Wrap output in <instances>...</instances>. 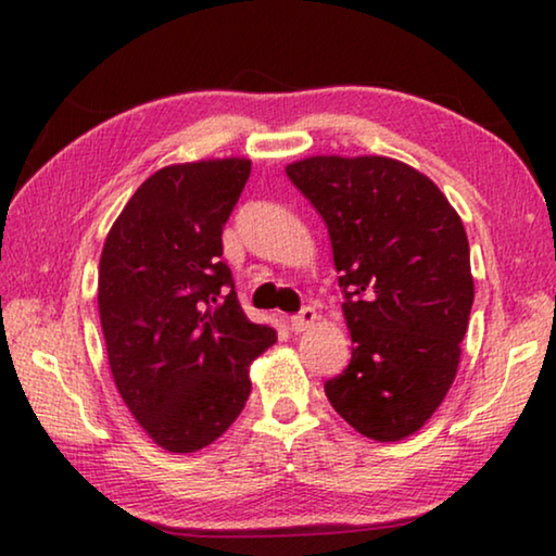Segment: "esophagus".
Listing matches in <instances>:
<instances>
[{
  "label": "esophagus",
  "instance_id": "34e87169",
  "mask_svg": "<svg viewBox=\"0 0 556 556\" xmlns=\"http://www.w3.org/2000/svg\"><path fill=\"white\" fill-rule=\"evenodd\" d=\"M314 324H316V312L312 306H304L299 314L289 318V326H291V331H294V333L308 331V328H312Z\"/></svg>",
  "mask_w": 556,
  "mask_h": 556
}]
</instances>
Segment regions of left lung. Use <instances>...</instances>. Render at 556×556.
<instances>
[{"label": "left lung", "mask_w": 556, "mask_h": 556, "mask_svg": "<svg viewBox=\"0 0 556 556\" xmlns=\"http://www.w3.org/2000/svg\"><path fill=\"white\" fill-rule=\"evenodd\" d=\"M287 176L326 223L345 294L353 355L326 397L363 437H409L458 370L473 306L464 223L431 178L397 159L308 156Z\"/></svg>", "instance_id": "obj_1"}]
</instances>
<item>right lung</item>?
<instances>
[{
  "label": "right lung",
  "instance_id": "add662e5",
  "mask_svg": "<svg viewBox=\"0 0 556 556\" xmlns=\"http://www.w3.org/2000/svg\"><path fill=\"white\" fill-rule=\"evenodd\" d=\"M250 159L159 168L102 248L98 308L112 378L131 417L172 454L213 444L250 397V363L277 341L244 316L223 225Z\"/></svg>",
  "mask_w": 556,
  "mask_h": 556
}]
</instances>
